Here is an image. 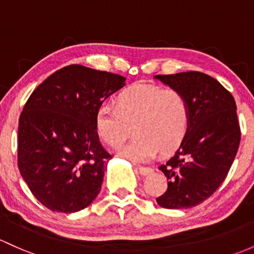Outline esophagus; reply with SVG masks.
<instances>
[{
    "label": "esophagus",
    "instance_id": "1",
    "mask_svg": "<svg viewBox=\"0 0 254 254\" xmlns=\"http://www.w3.org/2000/svg\"><path fill=\"white\" fill-rule=\"evenodd\" d=\"M137 170H138V173H140L141 175H143V176H146V175H149L152 173V169L151 168H145V167H138L137 168Z\"/></svg>",
    "mask_w": 254,
    "mask_h": 254
}]
</instances>
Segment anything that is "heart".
Masks as SVG:
<instances>
[{
    "instance_id": "b5f03b06",
    "label": "heart",
    "mask_w": 254,
    "mask_h": 254,
    "mask_svg": "<svg viewBox=\"0 0 254 254\" xmlns=\"http://www.w3.org/2000/svg\"><path fill=\"white\" fill-rule=\"evenodd\" d=\"M190 127V105L184 93L147 84H136L118 93L116 107L103 102L95 114L96 132L111 147L136 135L118 154L135 163L151 161L157 152L180 146Z\"/></svg>"
}]
</instances>
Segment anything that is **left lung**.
Returning a JSON list of instances; mask_svg holds the SVG:
<instances>
[{"label": "left lung", "instance_id": "8db88e82", "mask_svg": "<svg viewBox=\"0 0 254 254\" xmlns=\"http://www.w3.org/2000/svg\"><path fill=\"white\" fill-rule=\"evenodd\" d=\"M154 78L184 93L190 105L188 134L159 167L168 179V189L157 203L167 209L194 207L218 190L233 165L241 140L236 103L218 80L204 73Z\"/></svg>", "mask_w": 254, "mask_h": 254}]
</instances>
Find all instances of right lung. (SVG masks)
Masks as SVG:
<instances>
[{
	"label": "right lung",
	"mask_w": 254,
	"mask_h": 254,
	"mask_svg": "<svg viewBox=\"0 0 254 254\" xmlns=\"http://www.w3.org/2000/svg\"><path fill=\"white\" fill-rule=\"evenodd\" d=\"M125 80L71 64L26 101L18 127V168L31 193L52 212H79L101 191L112 156L101 145L95 114Z\"/></svg>",
	"instance_id": "obj_1"
}]
</instances>
